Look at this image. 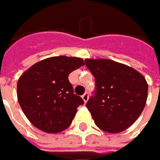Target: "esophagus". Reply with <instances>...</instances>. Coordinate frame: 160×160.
<instances>
[{"mask_svg":"<svg viewBox=\"0 0 160 160\" xmlns=\"http://www.w3.org/2000/svg\"><path fill=\"white\" fill-rule=\"evenodd\" d=\"M88 97H89L88 93V92H86V93L82 96V99L84 100V102H88Z\"/></svg>","mask_w":160,"mask_h":160,"instance_id":"34e87169","label":"esophagus"}]
</instances>
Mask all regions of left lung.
<instances>
[{"mask_svg": "<svg viewBox=\"0 0 160 160\" xmlns=\"http://www.w3.org/2000/svg\"><path fill=\"white\" fill-rule=\"evenodd\" d=\"M95 78V90L87 102L95 124L102 130L118 133L142 114L147 100L145 78L133 68L110 59H86Z\"/></svg>", "mask_w": 160, "mask_h": 160, "instance_id": "left-lung-1", "label": "left lung"}]
</instances>
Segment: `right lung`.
<instances>
[{
  "instance_id": "right-lung-1",
  "label": "right lung",
  "mask_w": 160,
  "mask_h": 160,
  "mask_svg": "<svg viewBox=\"0 0 160 160\" xmlns=\"http://www.w3.org/2000/svg\"><path fill=\"white\" fill-rule=\"evenodd\" d=\"M84 64L79 58L53 57L37 62L20 76L18 102L33 126L47 133H58L72 124L84 101L73 93L68 77Z\"/></svg>"
}]
</instances>
